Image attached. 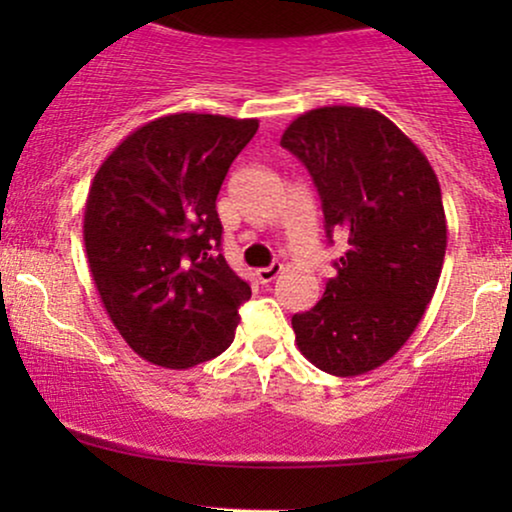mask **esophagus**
Wrapping results in <instances>:
<instances>
[{
	"label": "esophagus",
	"mask_w": 512,
	"mask_h": 512,
	"mask_svg": "<svg viewBox=\"0 0 512 512\" xmlns=\"http://www.w3.org/2000/svg\"><path fill=\"white\" fill-rule=\"evenodd\" d=\"M281 272H284V264L274 262V264H269V267L257 269V279H260L262 284H269V281H274Z\"/></svg>",
	"instance_id": "obj_1"
}]
</instances>
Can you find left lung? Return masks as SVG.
<instances>
[{
    "label": "left lung",
    "instance_id": "obj_1",
    "mask_svg": "<svg viewBox=\"0 0 512 512\" xmlns=\"http://www.w3.org/2000/svg\"><path fill=\"white\" fill-rule=\"evenodd\" d=\"M281 146L305 163L327 238L344 233L322 301L291 325L301 354L337 378L390 361L436 293L448 226L431 163L383 113L325 105L298 115Z\"/></svg>",
    "mask_w": 512,
    "mask_h": 512
}]
</instances>
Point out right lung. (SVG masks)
<instances>
[{
	"instance_id": "right-lung-1",
	"label": "right lung",
	"mask_w": 512,
	"mask_h": 512,
	"mask_svg": "<svg viewBox=\"0 0 512 512\" xmlns=\"http://www.w3.org/2000/svg\"><path fill=\"white\" fill-rule=\"evenodd\" d=\"M260 122L163 115L134 129L96 170L84 209L93 284L134 354L185 370L236 337L248 281L219 252L216 197Z\"/></svg>"
}]
</instances>
